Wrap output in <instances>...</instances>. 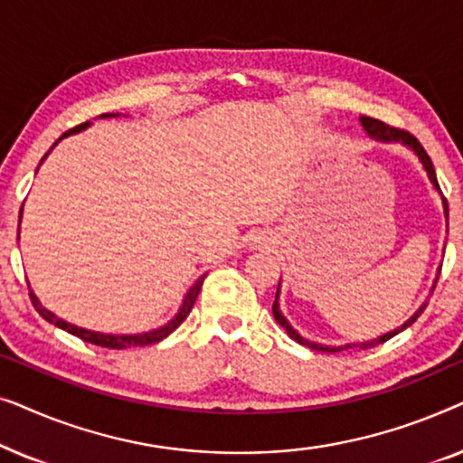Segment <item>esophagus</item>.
<instances>
[{
    "mask_svg": "<svg viewBox=\"0 0 463 463\" xmlns=\"http://www.w3.org/2000/svg\"><path fill=\"white\" fill-rule=\"evenodd\" d=\"M268 242L269 238L265 236V233H257V236L252 238V246H255V249H263V246H268Z\"/></svg>",
    "mask_w": 463,
    "mask_h": 463,
    "instance_id": "1",
    "label": "esophagus"
}]
</instances>
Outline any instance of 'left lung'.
Here are the masks:
<instances>
[{"instance_id":"left-lung-1","label":"left lung","mask_w":463,"mask_h":463,"mask_svg":"<svg viewBox=\"0 0 463 463\" xmlns=\"http://www.w3.org/2000/svg\"><path fill=\"white\" fill-rule=\"evenodd\" d=\"M360 124H363V128H364L366 135H369L371 138H375V141H379V143H401V145H404V147H407V149L413 151V154L417 156V160L421 162L423 170H426V175H428L430 183H432V187H434L436 192H439V195H440V200H442V213H445V219H447V225H449V206H447V200L442 198L440 187H439V181H436L434 164H432V160H430V156L426 154V149L421 147V143L417 141V138H415L413 135H409V132L398 130V128H392V126L379 122V119H375V118L360 116ZM439 274H440V268H439ZM439 274H436V280H439ZM436 280H434V284H432V288H430V293H432V290H434ZM278 299H280V284H278L274 306H271V312H274L276 322L284 328V331L288 333L290 339L297 341V344L307 345V347H312V350H318V352H341V350H347V347H358V350H369V347L383 344V341L392 339V337H394V335H398L401 331H404V328H407V326L413 325V322H415L417 318H420V314H421L423 309H426V306H428V303H423V306H420V309H417V312H415L413 316H411V318H409L407 322H402V325L398 326V328H394V331L383 333L382 337H377V339L358 341V344H345V345H325V344H318V341H309V339L303 337V335H299V331H297V328H293V325H290V322H288L287 318H284V314L280 312V301H278Z\"/></svg>"}]
</instances>
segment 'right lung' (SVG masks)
Instances as JSON below:
<instances>
[{
    "label": "right lung",
    "mask_w": 463,
    "mask_h": 463,
    "mask_svg": "<svg viewBox=\"0 0 463 463\" xmlns=\"http://www.w3.org/2000/svg\"><path fill=\"white\" fill-rule=\"evenodd\" d=\"M99 118H119V113H103V116H99ZM88 126H90V122L80 124V126H75V128L67 130L65 135H62V137L59 138V141H56V143L52 145V147H50V151H52V149L56 147V145H59V143L62 141V138H67V137H71V135H78V132L86 130ZM50 151H48V154H50ZM48 154L42 157V162H40V164H43V160H46ZM21 214H23V208H21ZM18 223H21V217H18ZM18 233H21V227H18ZM204 276H206V274H204ZM204 276H200L198 280H195V282L192 284V288L187 290L185 297H183V301H181L179 309H176V314L173 316V318H170V320L166 322V325H162V326H157V328H151V331H145V333H132V335L99 333V331H90V328H81V326H78V325H71V322H67V320L59 318V316L52 314V312H50V309L43 307V306H42V301L37 299V295L33 293V290H29V297H31V301H33V306H35L37 312H40L42 318H43V320H48L50 325L59 326V328H62V331H67V333L75 335V337H80V339L88 341V344H94V345H100V347H109V350H126V347H137V345H151V344H157V341H162L164 337H168V335L173 333L175 328L179 326L181 322L187 318L189 312H192L194 303H195V299H198V293H200V288H202V282H204Z\"/></svg>",
    "instance_id": "add662e5"
}]
</instances>
